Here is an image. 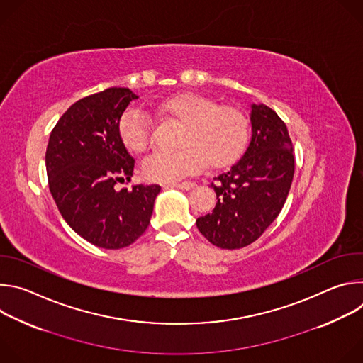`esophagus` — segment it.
I'll return each mask as SVG.
<instances>
[{
    "label": "esophagus",
    "instance_id": "esophagus-1",
    "mask_svg": "<svg viewBox=\"0 0 363 363\" xmlns=\"http://www.w3.org/2000/svg\"><path fill=\"white\" fill-rule=\"evenodd\" d=\"M195 186V182H191V181H185V182H178V184H169L167 185V188H178V189H182V191H189Z\"/></svg>",
    "mask_w": 363,
    "mask_h": 363
}]
</instances>
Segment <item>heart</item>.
<instances>
[{
  "label": "heart",
  "mask_w": 363,
  "mask_h": 363,
  "mask_svg": "<svg viewBox=\"0 0 363 363\" xmlns=\"http://www.w3.org/2000/svg\"><path fill=\"white\" fill-rule=\"evenodd\" d=\"M167 118L182 123L179 149L155 152L142 162V174L152 182L172 184L201 171L206 162L214 168L235 161L248 139L245 115L231 106H218L210 97L179 94L158 106ZM122 143L133 152H143L150 143L152 119L139 108H128L119 119Z\"/></svg>",
  "instance_id": "obj_1"
}]
</instances>
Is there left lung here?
<instances>
[{"label":"left lung","instance_id":"8db88e82","mask_svg":"<svg viewBox=\"0 0 363 363\" xmlns=\"http://www.w3.org/2000/svg\"><path fill=\"white\" fill-rule=\"evenodd\" d=\"M251 140L242 158L214 178L213 213L196 227L211 244L235 250L254 242L280 214L293 175V143L286 123L263 105H251Z\"/></svg>","mask_w":363,"mask_h":363}]
</instances>
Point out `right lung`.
<instances>
[{"label":"right lung","instance_id":"1","mask_svg":"<svg viewBox=\"0 0 363 363\" xmlns=\"http://www.w3.org/2000/svg\"><path fill=\"white\" fill-rule=\"evenodd\" d=\"M138 96L111 87L77 100L50 133L48 188L65 221L80 237L106 250L135 242L147 228L160 185H133L135 160L119 136V119Z\"/></svg>","mask_w":363,"mask_h":363}]
</instances>
